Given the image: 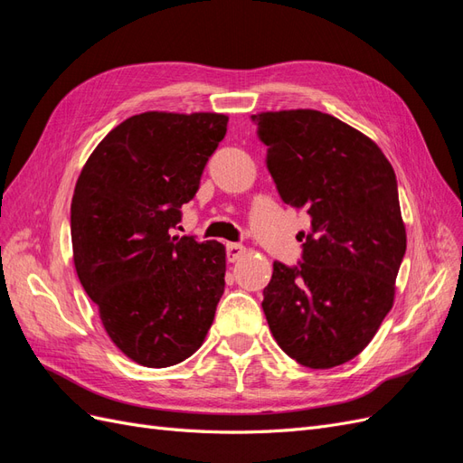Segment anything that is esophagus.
Listing matches in <instances>:
<instances>
[{"label": "esophagus", "instance_id": "34e87169", "mask_svg": "<svg viewBox=\"0 0 463 463\" xmlns=\"http://www.w3.org/2000/svg\"><path fill=\"white\" fill-rule=\"evenodd\" d=\"M226 250H228V260L230 262L240 260L245 255V247L241 243H228Z\"/></svg>", "mask_w": 463, "mask_h": 463}]
</instances>
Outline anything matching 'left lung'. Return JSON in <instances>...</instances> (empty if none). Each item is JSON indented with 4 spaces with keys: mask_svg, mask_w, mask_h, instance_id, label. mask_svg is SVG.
Segmentation results:
<instances>
[{
    "mask_svg": "<svg viewBox=\"0 0 463 463\" xmlns=\"http://www.w3.org/2000/svg\"><path fill=\"white\" fill-rule=\"evenodd\" d=\"M282 201L311 218L296 266L274 262L262 311L309 369L359 355L394 303L405 255L398 181L369 137L317 109L250 116Z\"/></svg>",
    "mask_w": 463,
    "mask_h": 463,
    "instance_id": "8db88e82",
    "label": "left lung"
}]
</instances>
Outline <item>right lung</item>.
I'll list each match as a JSON object with an SVG mask.
<instances>
[{"instance_id": "1", "label": "right lung", "mask_w": 463, "mask_h": 463, "mask_svg": "<svg viewBox=\"0 0 463 463\" xmlns=\"http://www.w3.org/2000/svg\"><path fill=\"white\" fill-rule=\"evenodd\" d=\"M226 131L223 114L145 111L111 129L77 179V276L111 342L138 365L185 361L214 320L226 249L170 230Z\"/></svg>"}]
</instances>
